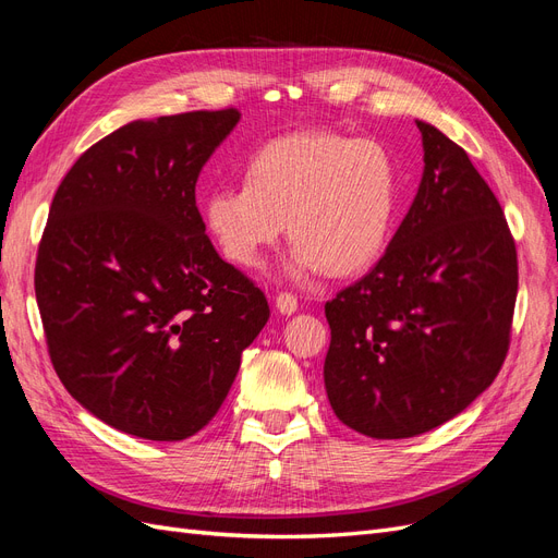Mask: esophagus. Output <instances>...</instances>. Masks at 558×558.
<instances>
[{
    "label": "esophagus",
    "instance_id": "1",
    "mask_svg": "<svg viewBox=\"0 0 558 558\" xmlns=\"http://www.w3.org/2000/svg\"><path fill=\"white\" fill-rule=\"evenodd\" d=\"M277 310L281 314H293L298 310V298L293 293H289V291H281L277 295Z\"/></svg>",
    "mask_w": 558,
    "mask_h": 558
}]
</instances>
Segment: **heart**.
<instances>
[{"label": "heart", "instance_id": "b5f03b06", "mask_svg": "<svg viewBox=\"0 0 558 558\" xmlns=\"http://www.w3.org/2000/svg\"><path fill=\"white\" fill-rule=\"evenodd\" d=\"M393 156L375 140L298 132L265 144L244 185H216L205 221L223 256L253 267L289 226L293 275H351L386 246L398 209Z\"/></svg>", "mask_w": 558, "mask_h": 558}]
</instances>
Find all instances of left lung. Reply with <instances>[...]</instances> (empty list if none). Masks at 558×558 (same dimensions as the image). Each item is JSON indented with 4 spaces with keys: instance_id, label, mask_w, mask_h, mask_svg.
Returning <instances> with one entry per match:
<instances>
[{
    "instance_id": "obj_1",
    "label": "left lung",
    "mask_w": 558,
    "mask_h": 558,
    "mask_svg": "<svg viewBox=\"0 0 558 558\" xmlns=\"http://www.w3.org/2000/svg\"><path fill=\"white\" fill-rule=\"evenodd\" d=\"M424 177L369 272L326 302L330 408L377 440L428 433L494 384L519 269L494 191L465 150L416 121Z\"/></svg>"
}]
</instances>
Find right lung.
Listing matches in <instances>:
<instances>
[{
	"label": "right lung",
	"mask_w": 558,
	"mask_h": 558,
	"mask_svg": "<svg viewBox=\"0 0 558 558\" xmlns=\"http://www.w3.org/2000/svg\"><path fill=\"white\" fill-rule=\"evenodd\" d=\"M238 121L228 107L118 128L72 165L48 211L35 293L50 363L90 414L144 440L205 428L269 318L195 205Z\"/></svg>",
	"instance_id": "obj_1"
}]
</instances>
